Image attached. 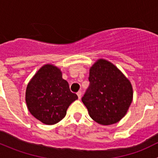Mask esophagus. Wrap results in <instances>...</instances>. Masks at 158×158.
<instances>
[{"mask_svg": "<svg viewBox=\"0 0 158 158\" xmlns=\"http://www.w3.org/2000/svg\"><path fill=\"white\" fill-rule=\"evenodd\" d=\"M77 95H78V98H79V99H80L81 97H82V92H81V91H79V92H77Z\"/></svg>", "mask_w": 158, "mask_h": 158, "instance_id": "esophagus-1", "label": "esophagus"}]
</instances>
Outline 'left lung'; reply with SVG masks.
<instances>
[{
    "instance_id": "1",
    "label": "left lung",
    "mask_w": 158,
    "mask_h": 158,
    "mask_svg": "<svg viewBox=\"0 0 158 158\" xmlns=\"http://www.w3.org/2000/svg\"><path fill=\"white\" fill-rule=\"evenodd\" d=\"M89 80L90 85L82 101L89 116L102 125L118 122L133 99L129 79L111 62L98 59L90 67Z\"/></svg>"
}]
</instances>
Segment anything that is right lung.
Wrapping results in <instances>:
<instances>
[{"instance_id": "obj_1", "label": "right lung", "mask_w": 158, "mask_h": 158, "mask_svg": "<svg viewBox=\"0 0 158 158\" xmlns=\"http://www.w3.org/2000/svg\"><path fill=\"white\" fill-rule=\"evenodd\" d=\"M60 68L44 65L28 82L27 106L30 114L45 125H55L66 114L69 106L78 98L69 83L62 77Z\"/></svg>"}]
</instances>
